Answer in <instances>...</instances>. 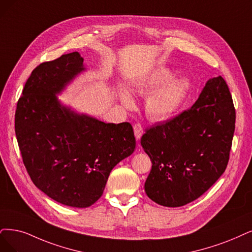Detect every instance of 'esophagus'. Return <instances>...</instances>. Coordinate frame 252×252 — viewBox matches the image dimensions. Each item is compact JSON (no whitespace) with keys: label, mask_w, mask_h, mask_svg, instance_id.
<instances>
[{"label":"esophagus","mask_w":252,"mask_h":252,"mask_svg":"<svg viewBox=\"0 0 252 252\" xmlns=\"http://www.w3.org/2000/svg\"><path fill=\"white\" fill-rule=\"evenodd\" d=\"M133 128H134V134H135L136 139H140L144 133L142 126L140 124H136V125H134Z\"/></svg>","instance_id":"obj_1"}]
</instances>
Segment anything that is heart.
<instances>
[{
	"label": "heart",
	"mask_w": 252,
	"mask_h": 252,
	"mask_svg": "<svg viewBox=\"0 0 252 252\" xmlns=\"http://www.w3.org/2000/svg\"><path fill=\"white\" fill-rule=\"evenodd\" d=\"M173 71L167 67H159L137 83L140 93L147 94L146 113L155 120L168 119L175 115L182 108L191 88L189 79L185 77L173 78ZM121 98L126 104H131V96L127 92H121Z\"/></svg>",
	"instance_id": "b5f03b06"
}]
</instances>
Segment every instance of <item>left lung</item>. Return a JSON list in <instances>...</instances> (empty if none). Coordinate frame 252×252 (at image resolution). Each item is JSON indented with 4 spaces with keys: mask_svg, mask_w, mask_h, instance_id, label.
Instances as JSON below:
<instances>
[{
    "mask_svg": "<svg viewBox=\"0 0 252 252\" xmlns=\"http://www.w3.org/2000/svg\"><path fill=\"white\" fill-rule=\"evenodd\" d=\"M235 123L231 94L219 76L207 82L190 109L145 129L141 145L153 163L147 196L170 208L201 196L226 169Z\"/></svg>",
    "mask_w": 252,
    "mask_h": 252,
    "instance_id": "obj_1",
    "label": "left lung"
}]
</instances>
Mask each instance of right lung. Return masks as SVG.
<instances>
[{
  "instance_id": "1",
  "label": "right lung",
  "mask_w": 252,
  "mask_h": 252,
  "mask_svg": "<svg viewBox=\"0 0 252 252\" xmlns=\"http://www.w3.org/2000/svg\"><path fill=\"white\" fill-rule=\"evenodd\" d=\"M78 52L39 64L27 80L15 111V134L34 185L52 199L88 208L102 195L109 174L135 151L133 126L79 115L57 96L84 70Z\"/></svg>"
}]
</instances>
